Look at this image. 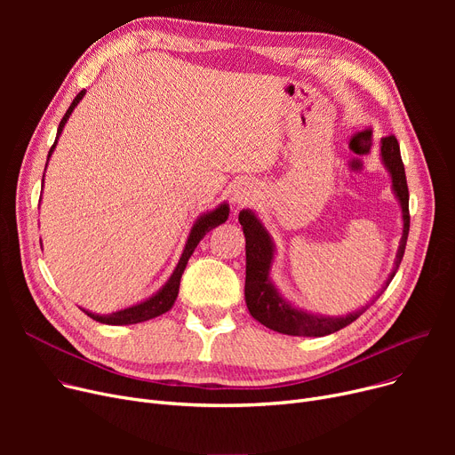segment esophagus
Returning <instances> with one entry per match:
<instances>
[{
  "label": "esophagus",
  "mask_w": 455,
  "mask_h": 455,
  "mask_svg": "<svg viewBox=\"0 0 455 455\" xmlns=\"http://www.w3.org/2000/svg\"><path fill=\"white\" fill-rule=\"evenodd\" d=\"M232 199H234V203H237V204H247L249 201H252V199H254V188H252V184H247V182L237 184V186L234 188Z\"/></svg>",
  "instance_id": "34e87169"
}]
</instances>
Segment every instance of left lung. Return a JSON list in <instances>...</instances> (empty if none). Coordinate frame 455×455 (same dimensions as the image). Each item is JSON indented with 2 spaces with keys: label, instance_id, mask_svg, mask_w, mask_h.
<instances>
[{
  "label": "left lung",
  "instance_id": "8db88e82",
  "mask_svg": "<svg viewBox=\"0 0 455 455\" xmlns=\"http://www.w3.org/2000/svg\"><path fill=\"white\" fill-rule=\"evenodd\" d=\"M379 143H381L379 146L381 160H384L386 167L391 173L393 189H395V196L400 201L402 220H403V234H402L400 247L396 252L395 271L391 273V278L386 283V288H387L400 266L402 258H403L405 243H408L410 191H408V180H405V170H403V162L400 156L398 140L391 134V136L381 138ZM240 223H242L243 234H245V254H247L245 302H247L251 315L258 323H261L275 331L288 333V336H306V338L328 336V333L338 331V330L348 326L350 323H354L381 293L386 291V288H381V291L376 295V299L369 306H363L362 309H357V312H352L345 317H324V315L306 314V312H302V309L291 306L288 300H283L280 297V293L275 290V285L271 283L269 269H271L275 249H273L271 235L267 234L264 225L259 223V220L251 210L240 212Z\"/></svg>",
  "mask_w": 455,
  "mask_h": 455
}]
</instances>
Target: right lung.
<instances>
[{
	"label": "right lung",
	"instance_id": "obj_1",
	"mask_svg": "<svg viewBox=\"0 0 455 455\" xmlns=\"http://www.w3.org/2000/svg\"><path fill=\"white\" fill-rule=\"evenodd\" d=\"M83 95H84V90H81V92L77 93V98H76L74 101H71V105H69V108L66 110L64 117L60 119L59 131H57V138H55V143H53L52 149H50V155H47V160H50V156H52V153H53V149H55V146H57V140H59V136H60V132H62V129H64V125H66V122H68L69 114L74 112V108L77 107V103L83 100ZM45 165H47V164H45ZM228 210H230L228 204H221V206H218L215 210H212V212L201 215V218L196 221L194 228H191L189 235H188V242H186L184 252H182V256H180V259H179V264H177V267H175L172 278L167 280L164 288H162L158 293H155L151 299L143 300V302H140V304H136V306H131V307H125V309H119V312H114V314H110V315H98V314L86 312V309H83V312H84L88 317H92L93 321L103 323V324H116V326H117V324H136V323H143V321H149V319H155V317H158V315H162V314H165V312H170L172 306H173L175 300H177L180 278H182V273H184V269H186V264H188L189 256L194 254L196 247L199 245V242L206 235V232H210L212 228H215L218 225H221V223L227 221Z\"/></svg>",
	"mask_w": 455,
	"mask_h": 455
}]
</instances>
